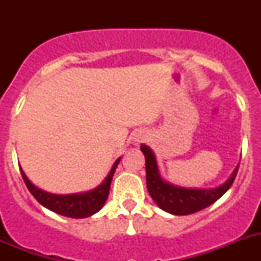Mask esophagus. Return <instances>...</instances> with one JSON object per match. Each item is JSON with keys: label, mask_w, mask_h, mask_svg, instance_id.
<instances>
[{"label": "esophagus", "mask_w": 261, "mask_h": 261, "mask_svg": "<svg viewBox=\"0 0 261 261\" xmlns=\"http://www.w3.org/2000/svg\"><path fill=\"white\" fill-rule=\"evenodd\" d=\"M147 138V135L146 133H144V132H140V133H137V135H136V137H135V142H142V141H145V140H146Z\"/></svg>", "instance_id": "esophagus-1"}]
</instances>
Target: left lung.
Segmentation results:
<instances>
[{"instance_id":"left-lung-1","label":"left lung","mask_w":261,"mask_h":261,"mask_svg":"<svg viewBox=\"0 0 261 261\" xmlns=\"http://www.w3.org/2000/svg\"><path fill=\"white\" fill-rule=\"evenodd\" d=\"M141 151L145 155L146 186L151 199L162 211L175 216L196 213L216 202L221 196L225 195L226 191H229L239 168L238 165L229 179L216 188H186L166 181L161 176L156 158L150 147L142 144Z\"/></svg>"}]
</instances>
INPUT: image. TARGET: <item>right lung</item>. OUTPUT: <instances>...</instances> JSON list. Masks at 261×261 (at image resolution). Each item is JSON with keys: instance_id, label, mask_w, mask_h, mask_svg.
Returning <instances> with one entry per match:
<instances>
[{"instance_id": "add662e5", "label": "right lung", "mask_w": 261, "mask_h": 261, "mask_svg": "<svg viewBox=\"0 0 261 261\" xmlns=\"http://www.w3.org/2000/svg\"><path fill=\"white\" fill-rule=\"evenodd\" d=\"M120 159H121V156L116 159V162L114 163L108 175L105 177V180L96 188L87 191V192L71 193V195H55V193L43 191L34 183H31V180L24 174L22 167L19 168L23 180L26 183L29 191L44 208L49 209L57 214H61V216L70 217V218H86V217L93 216L96 212L100 211L107 201L112 176H114Z\"/></svg>"}]
</instances>
